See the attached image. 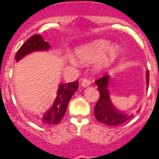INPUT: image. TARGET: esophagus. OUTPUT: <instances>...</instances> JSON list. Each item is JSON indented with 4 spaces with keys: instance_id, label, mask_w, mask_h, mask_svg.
Listing matches in <instances>:
<instances>
[{
    "instance_id": "1",
    "label": "esophagus",
    "mask_w": 159,
    "mask_h": 159,
    "mask_svg": "<svg viewBox=\"0 0 159 159\" xmlns=\"http://www.w3.org/2000/svg\"><path fill=\"white\" fill-rule=\"evenodd\" d=\"M90 84H91V81L88 79H82V83H81L82 87H88V86H90Z\"/></svg>"
}]
</instances>
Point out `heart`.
<instances>
[{"mask_svg":"<svg viewBox=\"0 0 159 159\" xmlns=\"http://www.w3.org/2000/svg\"><path fill=\"white\" fill-rule=\"evenodd\" d=\"M120 47L111 41L98 39L82 46L77 50V56L82 63H90L99 60L97 69L109 67L120 54Z\"/></svg>","mask_w":159,"mask_h":159,"instance_id":"obj_1","label":"heart"}]
</instances>
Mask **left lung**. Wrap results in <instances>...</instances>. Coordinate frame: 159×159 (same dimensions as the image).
Listing matches in <instances>:
<instances>
[{
	"instance_id": "8db88e82",
	"label": "left lung",
	"mask_w": 159,
	"mask_h": 159,
	"mask_svg": "<svg viewBox=\"0 0 159 159\" xmlns=\"http://www.w3.org/2000/svg\"><path fill=\"white\" fill-rule=\"evenodd\" d=\"M148 81L149 72L148 71H146L147 88L148 87ZM109 82L110 77L108 75L95 81V83L97 86V89L100 92V98L95 106L94 115L96 119L100 123L105 124L109 126H116L129 120L133 115H128L121 112L112 104L109 92Z\"/></svg>"
}]
</instances>
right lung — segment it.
Returning a JSON list of instances; mask_svg holds the SVG:
<instances>
[{
    "instance_id": "obj_1",
    "label": "right lung",
    "mask_w": 159,
    "mask_h": 159,
    "mask_svg": "<svg viewBox=\"0 0 159 159\" xmlns=\"http://www.w3.org/2000/svg\"><path fill=\"white\" fill-rule=\"evenodd\" d=\"M50 48L49 43L43 40V37L39 34H35L25 42L20 48L17 51L15 59L18 62L21 58L34 52L48 51ZM78 88V81L60 84L57 92V97L53 106L46 111L43 117L40 119L41 122L48 125H57L61 121L67 111L68 102L71 97Z\"/></svg>"
}]
</instances>
